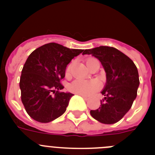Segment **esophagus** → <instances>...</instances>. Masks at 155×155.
Instances as JSON below:
<instances>
[{
	"label": "esophagus",
	"instance_id": "1",
	"mask_svg": "<svg viewBox=\"0 0 155 155\" xmlns=\"http://www.w3.org/2000/svg\"><path fill=\"white\" fill-rule=\"evenodd\" d=\"M79 95H81V96L82 98H84V100H87V99H89V98H90L89 96H87V95H84V94H79Z\"/></svg>",
	"mask_w": 155,
	"mask_h": 155
}]
</instances>
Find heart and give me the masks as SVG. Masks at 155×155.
<instances>
[{
  "mask_svg": "<svg viewBox=\"0 0 155 155\" xmlns=\"http://www.w3.org/2000/svg\"><path fill=\"white\" fill-rule=\"evenodd\" d=\"M97 61L94 58L88 59L87 61V65L89 68L94 61ZM74 62L70 63L66 68L65 74L66 77H70L71 74V69L73 67ZM101 87V84L96 79L92 80H81V79H76L69 85L70 91L76 94H84V95H89L94 92L98 91Z\"/></svg>",
  "mask_w": 155,
  "mask_h": 155,
  "instance_id": "obj_1",
  "label": "heart"
}]
</instances>
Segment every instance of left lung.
<instances>
[{
  "label": "left lung",
  "mask_w": 155,
  "mask_h": 155,
  "mask_svg": "<svg viewBox=\"0 0 155 155\" xmlns=\"http://www.w3.org/2000/svg\"><path fill=\"white\" fill-rule=\"evenodd\" d=\"M102 63L106 73V84L102 94L101 105L90 113L94 120L105 124L120 121L130 109L140 84L136 65L130 58L114 47L101 46L85 50Z\"/></svg>",
  "instance_id": "8db88e82"
}]
</instances>
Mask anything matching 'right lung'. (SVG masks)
Listing matches in <instances>:
<instances>
[{
  "label": "right lung",
  "instance_id": "1",
  "mask_svg": "<svg viewBox=\"0 0 155 155\" xmlns=\"http://www.w3.org/2000/svg\"><path fill=\"white\" fill-rule=\"evenodd\" d=\"M84 50L69 49L56 42L37 48L28 56L21 71V98L28 116L49 123L65 113L74 94L61 92L67 65Z\"/></svg>",
  "mask_w": 155,
  "mask_h": 155
}]
</instances>
